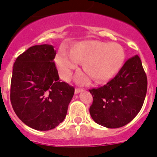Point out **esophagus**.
Here are the masks:
<instances>
[{
    "instance_id": "34e87169",
    "label": "esophagus",
    "mask_w": 157,
    "mask_h": 157,
    "mask_svg": "<svg viewBox=\"0 0 157 157\" xmlns=\"http://www.w3.org/2000/svg\"><path fill=\"white\" fill-rule=\"evenodd\" d=\"M83 90V89H80V88H76V89L75 90V94H78L80 92H82V91Z\"/></svg>"
}]
</instances>
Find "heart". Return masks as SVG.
Here are the masks:
<instances>
[{
	"label": "heart",
	"mask_w": 157,
	"mask_h": 157,
	"mask_svg": "<svg viewBox=\"0 0 157 157\" xmlns=\"http://www.w3.org/2000/svg\"><path fill=\"white\" fill-rule=\"evenodd\" d=\"M124 61L125 52L120 44L99 40L78 42L71 47L70 52L61 48L56 56L61 75L66 80L80 61L83 62L84 70L95 82H106L120 71ZM76 78L84 84L88 81V77L83 74H78Z\"/></svg>",
	"instance_id": "1"
}]
</instances>
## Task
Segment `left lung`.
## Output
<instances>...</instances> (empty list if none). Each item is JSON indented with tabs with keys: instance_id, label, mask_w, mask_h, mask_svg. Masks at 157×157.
Instances as JSON below:
<instances>
[{
	"instance_id": "1",
	"label": "left lung",
	"mask_w": 157,
	"mask_h": 157,
	"mask_svg": "<svg viewBox=\"0 0 157 157\" xmlns=\"http://www.w3.org/2000/svg\"><path fill=\"white\" fill-rule=\"evenodd\" d=\"M147 75L140 58L129 59L107 84L89 90L92 119L100 125L117 128L126 125L140 111L147 93Z\"/></svg>"
}]
</instances>
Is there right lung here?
<instances>
[{
	"instance_id": "obj_1",
	"label": "right lung",
	"mask_w": 157,
	"mask_h": 157,
	"mask_svg": "<svg viewBox=\"0 0 157 157\" xmlns=\"http://www.w3.org/2000/svg\"><path fill=\"white\" fill-rule=\"evenodd\" d=\"M54 47L36 45L13 65L10 101L17 117L38 131H49L64 121L75 89L60 82Z\"/></svg>"
}]
</instances>
